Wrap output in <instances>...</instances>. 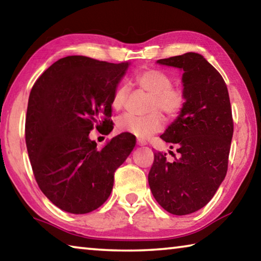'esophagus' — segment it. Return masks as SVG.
Instances as JSON below:
<instances>
[{
  "label": "esophagus",
  "mask_w": 261,
  "mask_h": 261,
  "mask_svg": "<svg viewBox=\"0 0 261 261\" xmlns=\"http://www.w3.org/2000/svg\"><path fill=\"white\" fill-rule=\"evenodd\" d=\"M147 143L143 139H137V145H139V146H144V145H146Z\"/></svg>",
  "instance_id": "obj_1"
}]
</instances>
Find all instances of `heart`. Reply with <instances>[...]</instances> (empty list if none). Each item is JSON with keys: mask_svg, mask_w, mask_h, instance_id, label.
Segmentation results:
<instances>
[{"mask_svg": "<svg viewBox=\"0 0 261 261\" xmlns=\"http://www.w3.org/2000/svg\"><path fill=\"white\" fill-rule=\"evenodd\" d=\"M135 82L140 88L152 94L149 103L151 114L138 116L132 113L121 115L116 121V129L120 132L135 135L139 138H147L161 131L165 125V118L161 112L170 120L180 116L188 103V95L182 86L173 85V77L160 69H146L135 77ZM127 86L120 84L115 90L112 106L114 109H120L125 103Z\"/></svg>", "mask_w": 261, "mask_h": 261, "instance_id": "obj_1", "label": "heart"}]
</instances>
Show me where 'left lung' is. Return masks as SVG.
<instances>
[{
  "label": "left lung",
  "mask_w": 261,
  "mask_h": 261,
  "mask_svg": "<svg viewBox=\"0 0 261 261\" xmlns=\"http://www.w3.org/2000/svg\"><path fill=\"white\" fill-rule=\"evenodd\" d=\"M158 63L183 69L188 103L161 135L176 145L177 156L170 152L174 160H168L166 153H154L148 184L162 208L187 215L208 204L226 177L233 134L230 100L222 76L200 54L187 53Z\"/></svg>",
  "instance_id": "left-lung-1"
}]
</instances>
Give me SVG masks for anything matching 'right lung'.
Here are the masks:
<instances>
[{
  "label": "right lung",
  "mask_w": 261,
  "mask_h": 261,
  "mask_svg": "<svg viewBox=\"0 0 261 261\" xmlns=\"http://www.w3.org/2000/svg\"><path fill=\"white\" fill-rule=\"evenodd\" d=\"M129 63L67 56L51 64L31 90L25 140L34 178L62 211L86 214L108 199L115 171L136 145L121 134L103 148L91 130H113L112 98Z\"/></svg>",
  "instance_id": "add662e5"
}]
</instances>
